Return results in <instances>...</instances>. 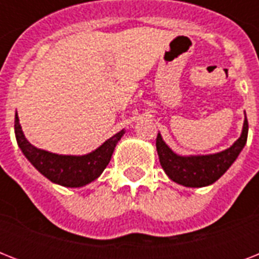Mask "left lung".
Instances as JSON below:
<instances>
[{
    "label": "left lung",
    "instance_id": "8db88e82",
    "mask_svg": "<svg viewBox=\"0 0 259 259\" xmlns=\"http://www.w3.org/2000/svg\"><path fill=\"white\" fill-rule=\"evenodd\" d=\"M247 132H249V122L247 118H245L241 137L229 149L208 156H188V157L173 153L169 146L162 141L161 136L158 133L156 138V148L160 157V164L170 180L177 184L193 187V188L212 184L237 160L241 150L246 145Z\"/></svg>",
    "mask_w": 259,
    "mask_h": 259
}]
</instances>
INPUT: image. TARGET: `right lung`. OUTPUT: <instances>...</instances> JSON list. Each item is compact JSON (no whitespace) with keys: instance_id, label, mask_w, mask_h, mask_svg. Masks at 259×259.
<instances>
[{"instance_id":"obj_1","label":"right lung","mask_w":259,"mask_h":259,"mask_svg":"<svg viewBox=\"0 0 259 259\" xmlns=\"http://www.w3.org/2000/svg\"><path fill=\"white\" fill-rule=\"evenodd\" d=\"M14 133L24 156L38 172L52 183L76 188L94 181L105 170L113 156L114 148L125 132L121 130L119 133L114 134L113 137L109 138L105 144H102L97 150L84 156H62V154L50 153L47 150L37 149L33 145H30L22 133L17 113L14 117Z\"/></svg>"}]
</instances>
